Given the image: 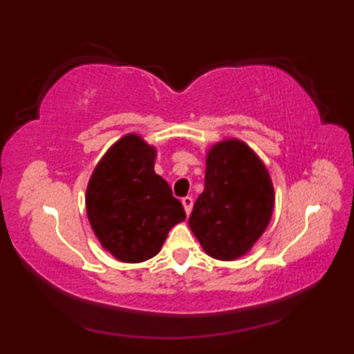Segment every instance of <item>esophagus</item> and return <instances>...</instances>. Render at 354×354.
I'll return each instance as SVG.
<instances>
[{
    "label": "esophagus",
    "mask_w": 354,
    "mask_h": 354,
    "mask_svg": "<svg viewBox=\"0 0 354 354\" xmlns=\"http://www.w3.org/2000/svg\"><path fill=\"white\" fill-rule=\"evenodd\" d=\"M181 203H183V206L185 209V214L189 215L192 212V207H194V200H192V196H184Z\"/></svg>",
    "instance_id": "esophagus-1"
}]
</instances>
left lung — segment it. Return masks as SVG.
Wrapping results in <instances>:
<instances>
[{"mask_svg": "<svg viewBox=\"0 0 354 354\" xmlns=\"http://www.w3.org/2000/svg\"><path fill=\"white\" fill-rule=\"evenodd\" d=\"M273 206L272 178L259 156L242 140L225 139L207 151L205 190L189 226L207 256L236 261L267 230Z\"/></svg>", "mask_w": 354, "mask_h": 354, "instance_id": "8db88e82", "label": "left lung"}]
</instances>
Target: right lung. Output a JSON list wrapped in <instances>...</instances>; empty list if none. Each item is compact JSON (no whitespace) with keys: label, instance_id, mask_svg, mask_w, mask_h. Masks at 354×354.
<instances>
[{"label":"right lung","instance_id":"right-lung-1","mask_svg":"<svg viewBox=\"0 0 354 354\" xmlns=\"http://www.w3.org/2000/svg\"><path fill=\"white\" fill-rule=\"evenodd\" d=\"M156 147L127 134L107 149L86 190L92 231L106 251L122 262L151 259L169 231L185 220L181 201L156 175Z\"/></svg>","mask_w":354,"mask_h":354}]
</instances>
